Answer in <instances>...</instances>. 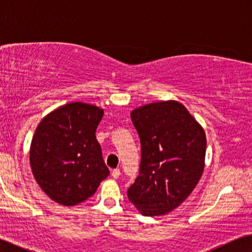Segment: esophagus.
Listing matches in <instances>:
<instances>
[{
	"label": "esophagus",
	"instance_id": "obj_1",
	"mask_svg": "<svg viewBox=\"0 0 252 252\" xmlns=\"http://www.w3.org/2000/svg\"><path fill=\"white\" fill-rule=\"evenodd\" d=\"M121 175V170L119 168H115L112 170V176L114 177V179H119Z\"/></svg>",
	"mask_w": 252,
	"mask_h": 252
}]
</instances>
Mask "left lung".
Here are the masks:
<instances>
[{"label":"left lung","instance_id":"1","mask_svg":"<svg viewBox=\"0 0 252 252\" xmlns=\"http://www.w3.org/2000/svg\"><path fill=\"white\" fill-rule=\"evenodd\" d=\"M131 120L142 157L128 198L144 216H162L179 207L198 183L205 160V132L176 101L139 107Z\"/></svg>","mask_w":252,"mask_h":252}]
</instances>
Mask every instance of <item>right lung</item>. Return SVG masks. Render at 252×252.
Returning <instances> with one entry per match:
<instances>
[{"label":"right lung","mask_w":252,"mask_h":252,"mask_svg":"<svg viewBox=\"0 0 252 252\" xmlns=\"http://www.w3.org/2000/svg\"><path fill=\"white\" fill-rule=\"evenodd\" d=\"M103 110L72 102L43 119L33 136L30 163L40 188L54 202L77 205L109 175L95 130Z\"/></svg>","instance_id":"right-lung-1"}]
</instances>
